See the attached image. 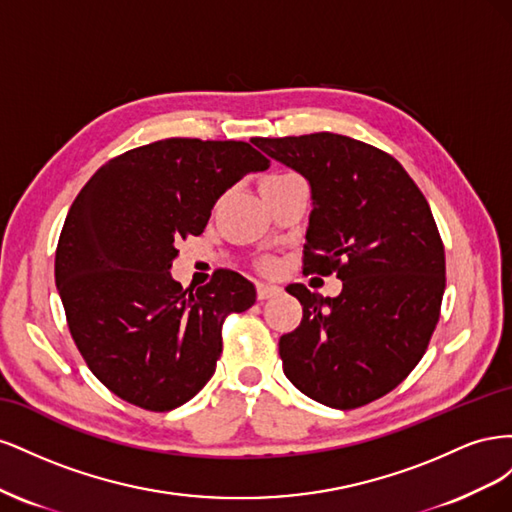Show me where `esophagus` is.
Instances as JSON below:
<instances>
[{"instance_id": "esophagus-1", "label": "esophagus", "mask_w": 512, "mask_h": 512, "mask_svg": "<svg viewBox=\"0 0 512 512\" xmlns=\"http://www.w3.org/2000/svg\"><path fill=\"white\" fill-rule=\"evenodd\" d=\"M282 292V288L277 286V284H267V282H260L258 286H256V294H258V299L260 301H267V299H273V297H277V294Z\"/></svg>"}]
</instances>
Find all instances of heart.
I'll use <instances>...</instances> for the list:
<instances>
[{
	"label": "heart",
	"mask_w": 512,
	"mask_h": 512,
	"mask_svg": "<svg viewBox=\"0 0 512 512\" xmlns=\"http://www.w3.org/2000/svg\"><path fill=\"white\" fill-rule=\"evenodd\" d=\"M290 177H294V175H273L265 183H269V181H282V179H290Z\"/></svg>",
	"instance_id": "b5f03b06"
}]
</instances>
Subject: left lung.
I'll list each match as a JSON object with an SVG mask.
<instances>
[{
  "label": "left lung",
  "mask_w": 512,
  "mask_h": 512,
  "mask_svg": "<svg viewBox=\"0 0 512 512\" xmlns=\"http://www.w3.org/2000/svg\"><path fill=\"white\" fill-rule=\"evenodd\" d=\"M252 143L312 188L303 273L344 284L333 299L286 288L303 318L280 337L284 374L324 406H365L408 378L438 324L446 262L436 220L382 149L331 132Z\"/></svg>",
  "instance_id": "8db88e82"
}]
</instances>
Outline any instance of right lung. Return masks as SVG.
Listing matches in <instances>:
<instances>
[{
  "instance_id": "obj_1",
  "label": "right lung",
  "mask_w": 512,
  "mask_h": 512,
  "mask_svg": "<svg viewBox=\"0 0 512 512\" xmlns=\"http://www.w3.org/2000/svg\"><path fill=\"white\" fill-rule=\"evenodd\" d=\"M269 160L243 141L166 138L96 170L74 198L55 284L87 367L128 404L168 412L211 380L228 314L256 288L220 269L200 288L170 275L177 243L205 230L218 198Z\"/></svg>"
}]
</instances>
